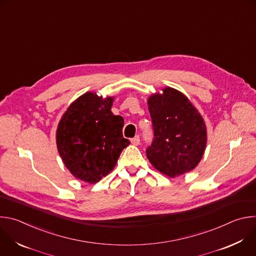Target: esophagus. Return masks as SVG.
Masks as SVG:
<instances>
[{
	"label": "esophagus",
	"mask_w": 256,
	"mask_h": 256,
	"mask_svg": "<svg viewBox=\"0 0 256 256\" xmlns=\"http://www.w3.org/2000/svg\"><path fill=\"white\" fill-rule=\"evenodd\" d=\"M130 142H132V144H136V146L140 144V136H136L134 138H132L130 140Z\"/></svg>",
	"instance_id": "esophagus-1"
}]
</instances>
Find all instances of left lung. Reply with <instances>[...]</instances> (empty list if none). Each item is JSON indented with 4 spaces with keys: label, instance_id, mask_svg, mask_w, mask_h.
<instances>
[{
    "label": "left lung",
    "instance_id": "obj_1",
    "mask_svg": "<svg viewBox=\"0 0 256 256\" xmlns=\"http://www.w3.org/2000/svg\"><path fill=\"white\" fill-rule=\"evenodd\" d=\"M154 138L146 150L151 164L169 177L190 172L206 149L202 118L179 91L167 87L148 100Z\"/></svg>",
    "mask_w": 256,
    "mask_h": 256
}]
</instances>
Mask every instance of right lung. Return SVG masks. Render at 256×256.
Wrapping results in <instances>:
<instances>
[{
    "label": "right lung",
    "mask_w": 256,
    "mask_h": 256,
    "mask_svg": "<svg viewBox=\"0 0 256 256\" xmlns=\"http://www.w3.org/2000/svg\"><path fill=\"white\" fill-rule=\"evenodd\" d=\"M112 97L87 92L72 102L56 130L58 153L75 177L96 184L116 166L130 144L122 136L124 118L112 112Z\"/></svg>",
    "instance_id": "right-lung-1"
}]
</instances>
